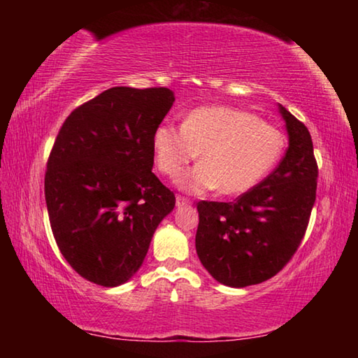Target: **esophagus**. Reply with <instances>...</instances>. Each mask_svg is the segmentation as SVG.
Returning <instances> with one entry per match:
<instances>
[{
    "mask_svg": "<svg viewBox=\"0 0 358 358\" xmlns=\"http://www.w3.org/2000/svg\"><path fill=\"white\" fill-rule=\"evenodd\" d=\"M175 201H177V205L180 207V205H189L191 203V199H187V197H185V196H177V199H175Z\"/></svg>",
    "mask_w": 358,
    "mask_h": 358,
    "instance_id": "esophagus-1",
    "label": "esophagus"
}]
</instances>
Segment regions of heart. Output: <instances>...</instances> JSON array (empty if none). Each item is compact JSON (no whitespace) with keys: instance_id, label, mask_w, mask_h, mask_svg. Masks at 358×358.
<instances>
[{"instance_id":"b5f03b06","label":"heart","mask_w":358,"mask_h":358,"mask_svg":"<svg viewBox=\"0 0 358 358\" xmlns=\"http://www.w3.org/2000/svg\"><path fill=\"white\" fill-rule=\"evenodd\" d=\"M282 150L284 134L276 126L229 106L197 107L181 126L162 123L153 136L156 169L169 178L201 153V164L177 180L187 192L220 187L226 196H240L275 167Z\"/></svg>"}]
</instances>
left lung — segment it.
Listing matches in <instances>:
<instances>
[{"label":"left lung","mask_w":358,"mask_h":358,"mask_svg":"<svg viewBox=\"0 0 358 358\" xmlns=\"http://www.w3.org/2000/svg\"><path fill=\"white\" fill-rule=\"evenodd\" d=\"M280 112L289 148L275 171L235 202L197 203V256L216 281L230 287L280 273L299 250L316 201L319 171L310 131L286 107Z\"/></svg>","instance_id":"obj_1"}]
</instances>
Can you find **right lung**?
Masks as SVG:
<instances>
[{
	"label": "right lung",
	"instance_id": "right-lung-1",
	"mask_svg": "<svg viewBox=\"0 0 358 358\" xmlns=\"http://www.w3.org/2000/svg\"><path fill=\"white\" fill-rule=\"evenodd\" d=\"M164 87H115L78 106L47 161L53 237L78 275L120 286L141 268L175 194L151 172L153 136L173 104Z\"/></svg>",
	"mask_w": 358,
	"mask_h": 358
}]
</instances>
